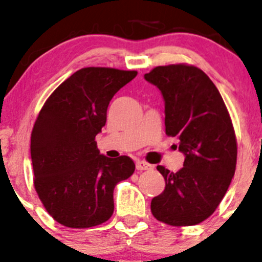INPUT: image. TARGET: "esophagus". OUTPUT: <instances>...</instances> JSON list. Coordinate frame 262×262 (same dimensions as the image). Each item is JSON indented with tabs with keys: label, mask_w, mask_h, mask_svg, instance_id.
I'll return each mask as SVG.
<instances>
[{
	"label": "esophagus",
	"mask_w": 262,
	"mask_h": 262,
	"mask_svg": "<svg viewBox=\"0 0 262 262\" xmlns=\"http://www.w3.org/2000/svg\"><path fill=\"white\" fill-rule=\"evenodd\" d=\"M136 167H137V170L142 171V170H151L152 165H149L148 162H146V161H141V160H138V161L136 162Z\"/></svg>",
	"instance_id": "1"
}]
</instances>
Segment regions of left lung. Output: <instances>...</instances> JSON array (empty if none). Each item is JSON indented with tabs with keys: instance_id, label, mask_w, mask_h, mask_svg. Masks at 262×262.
Listing matches in <instances>:
<instances>
[{
	"instance_id": "obj_1",
	"label": "left lung",
	"mask_w": 262,
	"mask_h": 262,
	"mask_svg": "<svg viewBox=\"0 0 262 262\" xmlns=\"http://www.w3.org/2000/svg\"><path fill=\"white\" fill-rule=\"evenodd\" d=\"M165 101V133L185 156L177 172L159 165L165 189L151 201L152 215L172 227L206 220L224 199L237 165V138L212 80L193 65L156 67L144 74Z\"/></svg>"
}]
</instances>
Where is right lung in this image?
<instances>
[{
    "instance_id": "1",
    "label": "right lung",
    "mask_w": 262,
    "mask_h": 262,
    "mask_svg": "<svg viewBox=\"0 0 262 262\" xmlns=\"http://www.w3.org/2000/svg\"><path fill=\"white\" fill-rule=\"evenodd\" d=\"M134 70L83 68L61 83L40 108L30 137L34 188L48 214L68 228H92L114 212V188L134 172L128 156L100 154L96 136L111 98Z\"/></svg>"
}]
</instances>
